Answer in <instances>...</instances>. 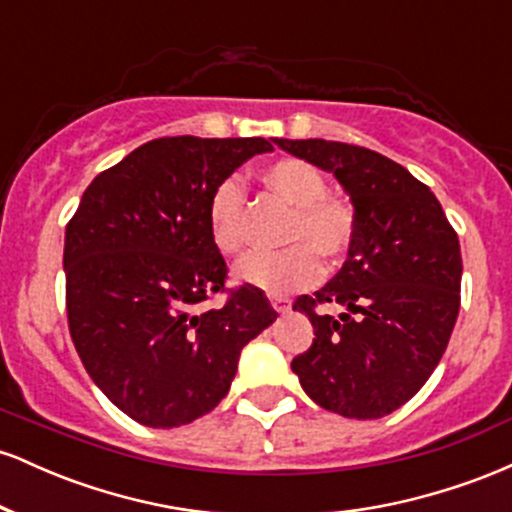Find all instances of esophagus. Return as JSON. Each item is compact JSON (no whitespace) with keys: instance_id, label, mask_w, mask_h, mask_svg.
<instances>
[{"instance_id":"1","label":"esophagus","mask_w":512,"mask_h":512,"mask_svg":"<svg viewBox=\"0 0 512 512\" xmlns=\"http://www.w3.org/2000/svg\"><path fill=\"white\" fill-rule=\"evenodd\" d=\"M269 303H272V308L276 313H289L291 310V301L284 296H269Z\"/></svg>"}]
</instances>
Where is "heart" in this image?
Returning a JSON list of instances; mask_svg holds the SVG:
<instances>
[{"label":"heart","instance_id":"b5f03b06","mask_svg":"<svg viewBox=\"0 0 512 512\" xmlns=\"http://www.w3.org/2000/svg\"><path fill=\"white\" fill-rule=\"evenodd\" d=\"M260 182L293 209L286 223L281 252H250L236 264L240 284L269 293H286L313 284L320 274V255L327 264L339 262L354 240L356 219L351 204L327 195L325 175L303 158H279L260 170ZM245 192L236 178L221 180L209 195L207 223L214 245L233 255L245 240Z\"/></svg>","mask_w":512,"mask_h":512}]
</instances>
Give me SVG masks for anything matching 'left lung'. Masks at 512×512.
Here are the masks:
<instances>
[{
  "label": "left lung",
  "mask_w": 512,
  "mask_h": 512,
  "mask_svg": "<svg viewBox=\"0 0 512 512\" xmlns=\"http://www.w3.org/2000/svg\"><path fill=\"white\" fill-rule=\"evenodd\" d=\"M272 142L332 173L356 219L344 267L293 303L315 339L291 368L322 409L380 419L409 402L443 358L460 313V240L436 195L378 151L325 139ZM317 304L343 313L320 314Z\"/></svg>",
  "instance_id": "left-lung-1"
}]
</instances>
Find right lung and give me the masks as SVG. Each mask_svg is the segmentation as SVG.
Segmentation results:
<instances>
[{"label":"right lung","mask_w":512,"mask_h":512,"mask_svg":"<svg viewBox=\"0 0 512 512\" xmlns=\"http://www.w3.org/2000/svg\"><path fill=\"white\" fill-rule=\"evenodd\" d=\"M267 139L163 137L103 170L64 233L69 334L103 395L129 419L175 428L228 395L243 346L276 320L255 286L197 313L226 262L209 195Z\"/></svg>","instance_id":"add662e5"}]
</instances>
